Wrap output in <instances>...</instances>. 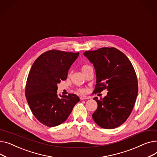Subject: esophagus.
Returning a JSON list of instances; mask_svg holds the SVG:
<instances>
[{"label": "esophagus", "instance_id": "1", "mask_svg": "<svg viewBox=\"0 0 157 157\" xmlns=\"http://www.w3.org/2000/svg\"><path fill=\"white\" fill-rule=\"evenodd\" d=\"M89 98L87 97V96H82L80 97V99L81 100H84V99H89Z\"/></svg>", "mask_w": 157, "mask_h": 157}]
</instances>
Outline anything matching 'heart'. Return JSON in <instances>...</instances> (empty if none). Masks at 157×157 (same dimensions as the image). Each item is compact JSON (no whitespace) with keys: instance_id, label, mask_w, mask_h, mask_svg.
Wrapping results in <instances>:
<instances>
[{"instance_id":"b5f03b06","label":"heart","mask_w":157,"mask_h":157,"mask_svg":"<svg viewBox=\"0 0 157 157\" xmlns=\"http://www.w3.org/2000/svg\"><path fill=\"white\" fill-rule=\"evenodd\" d=\"M90 67H91L88 65V64H84V65H83L82 67V71H84V70H87V69H88V68H89ZM77 91L78 92V93H84L86 90L84 89H83V88H79V89H77Z\"/></svg>"}]
</instances>
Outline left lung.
<instances>
[{
    "label": "left lung",
    "mask_w": 157,
    "mask_h": 157,
    "mask_svg": "<svg viewBox=\"0 0 157 157\" xmlns=\"http://www.w3.org/2000/svg\"><path fill=\"white\" fill-rule=\"evenodd\" d=\"M96 73L93 93L108 90L107 96L94 99L98 103L93 114L94 122L106 129L124 124L130 116L138 93L136 73L130 60L115 48H103L84 52Z\"/></svg>",
    "instance_id": "obj_1"
}]
</instances>
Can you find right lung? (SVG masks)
Wrapping results in <instances>:
<instances>
[{"mask_svg": "<svg viewBox=\"0 0 157 157\" xmlns=\"http://www.w3.org/2000/svg\"><path fill=\"white\" fill-rule=\"evenodd\" d=\"M78 55L79 52L52 49L39 56L30 70L25 96L33 115L45 126L63 123L80 101L74 94L60 98L57 96V84L67 78L68 70Z\"/></svg>", "mask_w": 157, "mask_h": 157, "instance_id": "right-lung-1", "label": "right lung"}]
</instances>
